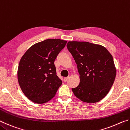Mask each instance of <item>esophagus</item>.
I'll list each match as a JSON object with an SVG mask.
<instances>
[{
    "mask_svg": "<svg viewBox=\"0 0 130 130\" xmlns=\"http://www.w3.org/2000/svg\"><path fill=\"white\" fill-rule=\"evenodd\" d=\"M68 79H69V77H64L63 80H64V81H67L68 80Z\"/></svg>",
    "mask_w": 130,
    "mask_h": 130,
    "instance_id": "1",
    "label": "esophagus"
}]
</instances>
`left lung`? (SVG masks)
Listing matches in <instances>:
<instances>
[{"mask_svg": "<svg viewBox=\"0 0 130 130\" xmlns=\"http://www.w3.org/2000/svg\"><path fill=\"white\" fill-rule=\"evenodd\" d=\"M67 46L80 74V84L72 89L74 94L85 103L99 102L115 81L116 70L112 56L103 46L88 42L70 41Z\"/></svg>", "mask_w": 130, "mask_h": 130, "instance_id": "left-lung-1", "label": "left lung"}]
</instances>
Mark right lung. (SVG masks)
I'll list each match as a JSON object with an SVG mask.
<instances>
[{"mask_svg":"<svg viewBox=\"0 0 130 130\" xmlns=\"http://www.w3.org/2000/svg\"><path fill=\"white\" fill-rule=\"evenodd\" d=\"M67 42L60 39H46L31 46L21 58L18 69L19 84L32 102H47L62 84L54 62Z\"/></svg>","mask_w":130,"mask_h":130,"instance_id":"add662e5","label":"right lung"}]
</instances>
